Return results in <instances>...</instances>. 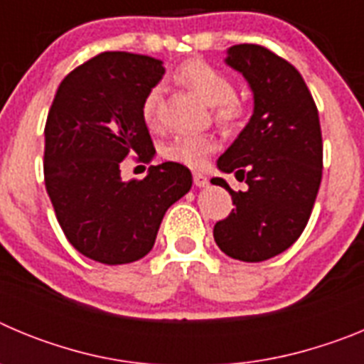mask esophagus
<instances>
[{"label": "esophagus", "mask_w": 364, "mask_h": 364, "mask_svg": "<svg viewBox=\"0 0 364 364\" xmlns=\"http://www.w3.org/2000/svg\"><path fill=\"white\" fill-rule=\"evenodd\" d=\"M193 182H195V186H198V188H205V186L210 184L208 176H204L202 173H193Z\"/></svg>", "instance_id": "esophagus-1"}]
</instances>
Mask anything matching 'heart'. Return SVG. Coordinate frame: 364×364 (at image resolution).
Returning a JSON list of instances; mask_svg holds the SVG:
<instances>
[{"label": "heart", "mask_w": 364, "mask_h": 364, "mask_svg": "<svg viewBox=\"0 0 364 364\" xmlns=\"http://www.w3.org/2000/svg\"><path fill=\"white\" fill-rule=\"evenodd\" d=\"M176 78L200 96L208 105H213V118L220 127L231 129L242 118L244 107L235 98L233 83L218 73L210 63L191 60L180 65ZM142 118L147 127L159 129L164 120V89L153 85L146 92L142 102ZM215 138L208 133H176L162 147V154L171 162L189 167H200L208 154L215 149Z\"/></svg>", "instance_id": "obj_1"}]
</instances>
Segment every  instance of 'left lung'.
I'll return each instance as SVG.
<instances>
[{
  "label": "left lung",
  "instance_id": "8db88e82",
  "mask_svg": "<svg viewBox=\"0 0 364 364\" xmlns=\"http://www.w3.org/2000/svg\"><path fill=\"white\" fill-rule=\"evenodd\" d=\"M226 63L247 80L255 107L217 162L247 189L237 193L224 178H211L235 205L213 237L231 259L260 262L286 252L310 220L323 178L319 112L301 73L262 45H233Z\"/></svg>",
  "mask_w": 364,
  "mask_h": 364
}]
</instances>
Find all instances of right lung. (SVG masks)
<instances>
[{"mask_svg":"<svg viewBox=\"0 0 364 364\" xmlns=\"http://www.w3.org/2000/svg\"><path fill=\"white\" fill-rule=\"evenodd\" d=\"M164 73L156 58L102 53L67 74L49 109L45 188L67 240L102 264L146 257L167 208L191 189V171L176 162L149 167L142 180L120 176L129 154L153 159L142 102Z\"/></svg>","mask_w":364,"mask_h":364,"instance_id":"add662e5","label":"right lung"}]
</instances>
